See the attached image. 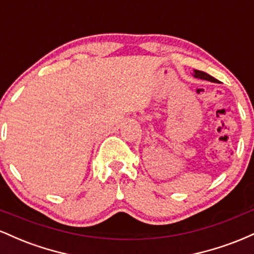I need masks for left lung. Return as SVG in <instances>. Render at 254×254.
Wrapping results in <instances>:
<instances>
[{
    "mask_svg": "<svg viewBox=\"0 0 254 254\" xmlns=\"http://www.w3.org/2000/svg\"><path fill=\"white\" fill-rule=\"evenodd\" d=\"M193 75H194V77L202 78V80L210 81V82H215V83H217V82H218V80H216V78H214L212 76H210V75L206 74V72H204V71H200V70H194Z\"/></svg>",
    "mask_w": 254,
    "mask_h": 254,
    "instance_id": "1",
    "label": "left lung"
}]
</instances>
